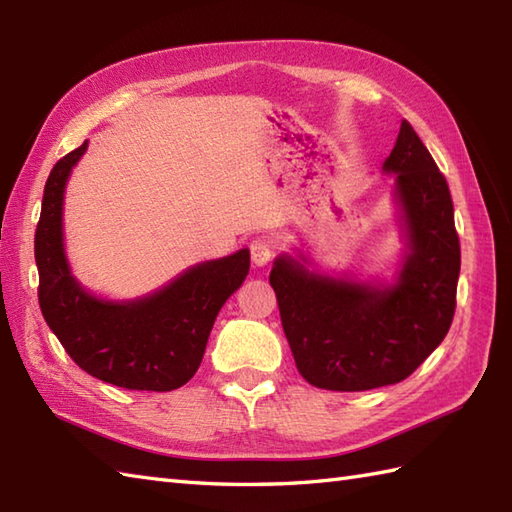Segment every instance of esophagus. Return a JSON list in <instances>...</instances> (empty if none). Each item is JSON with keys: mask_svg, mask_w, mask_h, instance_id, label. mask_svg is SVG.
<instances>
[{"mask_svg": "<svg viewBox=\"0 0 512 512\" xmlns=\"http://www.w3.org/2000/svg\"><path fill=\"white\" fill-rule=\"evenodd\" d=\"M273 259V244L264 237H257L253 244H250V262H253L257 268H264L270 264Z\"/></svg>", "mask_w": 512, "mask_h": 512, "instance_id": "34e87169", "label": "esophagus"}]
</instances>
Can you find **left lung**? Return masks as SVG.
<instances>
[{
  "instance_id": "left-lung-1",
  "label": "left lung",
  "mask_w": 512,
  "mask_h": 512,
  "mask_svg": "<svg viewBox=\"0 0 512 512\" xmlns=\"http://www.w3.org/2000/svg\"><path fill=\"white\" fill-rule=\"evenodd\" d=\"M405 250L391 277L334 273L308 253H281L270 270L299 374L332 391L405 380L447 336L460 277L453 202L438 165L402 121L383 162Z\"/></svg>"
}]
</instances>
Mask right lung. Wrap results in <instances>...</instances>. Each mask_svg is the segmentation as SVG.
I'll list each match as a JSON object with an SVG mask.
<instances>
[{"label":"right lung","mask_w":512,"mask_h":512,"mask_svg":"<svg viewBox=\"0 0 512 512\" xmlns=\"http://www.w3.org/2000/svg\"><path fill=\"white\" fill-rule=\"evenodd\" d=\"M88 140L63 156L43 189L35 233L39 306L72 361L116 387L171 391L198 372L217 312L244 284L250 250L193 264L165 286L134 299L94 295L74 277L65 253V187Z\"/></svg>","instance_id":"1"}]
</instances>
